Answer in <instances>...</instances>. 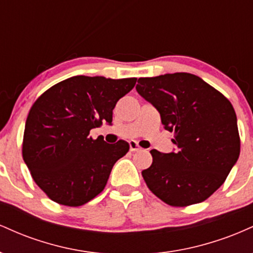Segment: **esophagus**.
Masks as SVG:
<instances>
[{
  "instance_id": "34e87169",
  "label": "esophagus",
  "mask_w": 253,
  "mask_h": 253,
  "mask_svg": "<svg viewBox=\"0 0 253 253\" xmlns=\"http://www.w3.org/2000/svg\"><path fill=\"white\" fill-rule=\"evenodd\" d=\"M129 150L132 151V152H135V151H140L141 147L139 146V144L136 143V141L130 140V141H129Z\"/></svg>"
}]
</instances>
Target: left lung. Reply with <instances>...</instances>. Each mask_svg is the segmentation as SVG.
<instances>
[{
    "mask_svg": "<svg viewBox=\"0 0 253 253\" xmlns=\"http://www.w3.org/2000/svg\"><path fill=\"white\" fill-rule=\"evenodd\" d=\"M136 91L156 107L176 152L151 150L152 164L141 172L155 195L172 207L207 200L239 158L237 115L228 98L187 72L141 77Z\"/></svg>",
    "mask_w": 253,
    "mask_h": 253,
    "instance_id": "1",
    "label": "left lung"
}]
</instances>
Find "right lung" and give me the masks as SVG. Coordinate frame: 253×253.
I'll return each mask as SVG.
<instances>
[{
    "label": "right lung",
    "instance_id": "right-lung-1",
    "mask_svg": "<svg viewBox=\"0 0 253 253\" xmlns=\"http://www.w3.org/2000/svg\"><path fill=\"white\" fill-rule=\"evenodd\" d=\"M136 78L74 76L37 98L25 125L22 157L34 182L52 201L78 207L106 187L127 141L107 144L90 130L112 124L113 109Z\"/></svg>",
    "mask_w": 253,
    "mask_h": 253
}]
</instances>
